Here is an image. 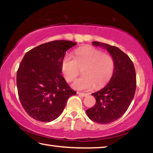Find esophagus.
<instances>
[{
  "mask_svg": "<svg viewBox=\"0 0 153 153\" xmlns=\"http://www.w3.org/2000/svg\"><path fill=\"white\" fill-rule=\"evenodd\" d=\"M77 94L81 96V97H86V96L88 95V94H87V93H82V92H77Z\"/></svg>",
  "mask_w": 153,
  "mask_h": 153,
  "instance_id": "1",
  "label": "esophagus"
}]
</instances>
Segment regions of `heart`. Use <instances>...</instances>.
I'll use <instances>...</instances> for the list:
<instances>
[{
    "instance_id": "1",
    "label": "heart",
    "mask_w": 153,
    "mask_h": 153,
    "mask_svg": "<svg viewBox=\"0 0 153 153\" xmlns=\"http://www.w3.org/2000/svg\"><path fill=\"white\" fill-rule=\"evenodd\" d=\"M84 74L72 84L77 90L100 88L112 77L115 71L113 56L94 47H84L74 52V58L66 54L61 61V71L67 82L80 74Z\"/></svg>"
}]
</instances>
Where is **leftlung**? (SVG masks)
I'll use <instances>...</instances> for the list:
<instances>
[{
    "label": "left lung",
    "instance_id": "1",
    "mask_svg": "<svg viewBox=\"0 0 153 153\" xmlns=\"http://www.w3.org/2000/svg\"><path fill=\"white\" fill-rule=\"evenodd\" d=\"M92 44L107 49L115 61V71L109 82L99 91L92 93L97 102L86 110L92 121L107 124L120 119L132 101L136 88L135 67L130 58L116 46L99 42Z\"/></svg>",
    "mask_w": 153,
    "mask_h": 153
}]
</instances>
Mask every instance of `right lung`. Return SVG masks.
<instances>
[{
    "label": "right lung",
    "instance_id": "add662e5",
    "mask_svg": "<svg viewBox=\"0 0 153 153\" xmlns=\"http://www.w3.org/2000/svg\"><path fill=\"white\" fill-rule=\"evenodd\" d=\"M77 44L55 40L27 52L17 71L18 96L31 117L50 122L64 110L68 98L76 94L61 76V61Z\"/></svg>",
    "mask_w": 153,
    "mask_h": 153
}]
</instances>
